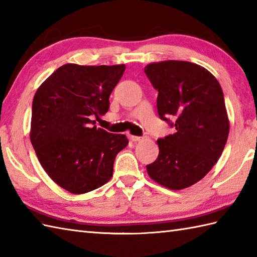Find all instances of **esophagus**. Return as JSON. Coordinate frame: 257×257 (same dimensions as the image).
<instances>
[{
	"mask_svg": "<svg viewBox=\"0 0 257 257\" xmlns=\"http://www.w3.org/2000/svg\"><path fill=\"white\" fill-rule=\"evenodd\" d=\"M132 140L135 141V143H138V141L143 140V137H138V136H132Z\"/></svg>",
	"mask_w": 257,
	"mask_h": 257,
	"instance_id": "1",
	"label": "esophagus"
}]
</instances>
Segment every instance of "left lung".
I'll list each match as a JSON object with an SVG mask.
<instances>
[{"label": "left lung", "instance_id": "8db88e82", "mask_svg": "<svg viewBox=\"0 0 257 257\" xmlns=\"http://www.w3.org/2000/svg\"><path fill=\"white\" fill-rule=\"evenodd\" d=\"M145 73L158 90L160 119L176 128L157 140L159 156L147 171L168 189L189 188L206 176L226 144L230 121L221 85L209 70L190 62L151 63Z\"/></svg>", "mask_w": 257, "mask_h": 257}]
</instances>
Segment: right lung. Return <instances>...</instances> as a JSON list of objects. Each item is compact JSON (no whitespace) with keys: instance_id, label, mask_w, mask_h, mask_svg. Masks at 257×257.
Listing matches in <instances>:
<instances>
[{"instance_id":"right-lung-1","label":"right lung","mask_w":257,"mask_h":257,"mask_svg":"<svg viewBox=\"0 0 257 257\" xmlns=\"http://www.w3.org/2000/svg\"><path fill=\"white\" fill-rule=\"evenodd\" d=\"M125 66L57 68L35 92L30 138L41 166L70 193L100 188L112 177L113 162L128 145L124 135L95 124L109 109V96Z\"/></svg>"}]
</instances>
